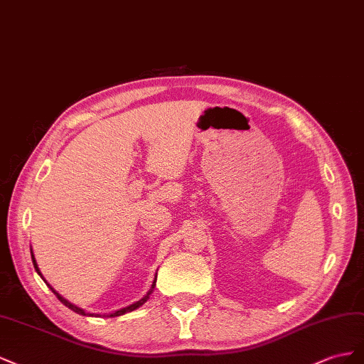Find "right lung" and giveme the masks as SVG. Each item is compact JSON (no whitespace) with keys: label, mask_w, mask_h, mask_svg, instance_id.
Here are the masks:
<instances>
[{"label":"right lung","mask_w":364,"mask_h":364,"mask_svg":"<svg viewBox=\"0 0 364 364\" xmlns=\"http://www.w3.org/2000/svg\"><path fill=\"white\" fill-rule=\"evenodd\" d=\"M30 253H32V261H33V265H35V269H36V272H38V274L41 276V277H43V274H41V272H39V268H38V264H36V259H35V255H33V252H32V248H30ZM43 280H44V282L47 284V280L43 277ZM155 282H157V276H155V279H154V282H152V287H151V289H149V291H148V294L146 296H144L143 299H140L139 300V302H136V304H132V305H129V306H127V308H122V309H119V311H114V313H111L108 317H117V316H123V314H127V313H131V311H134V309H137V308H140L144 302H146V300L149 299V296H151V293L154 291V287H155ZM48 287H50V289H51V291H53L55 294H56V297L60 300V302L62 304H64L67 308H70L71 311H75V313H77V314H80V316H95V314H91V313H87V311L85 309H82V308H79V306H76V305H73L71 302H68V300L67 299H64V297H62L59 293H56L55 291V288L53 287H51L50 284H47Z\"/></svg>","instance_id":"right-lung-1"}]
</instances>
